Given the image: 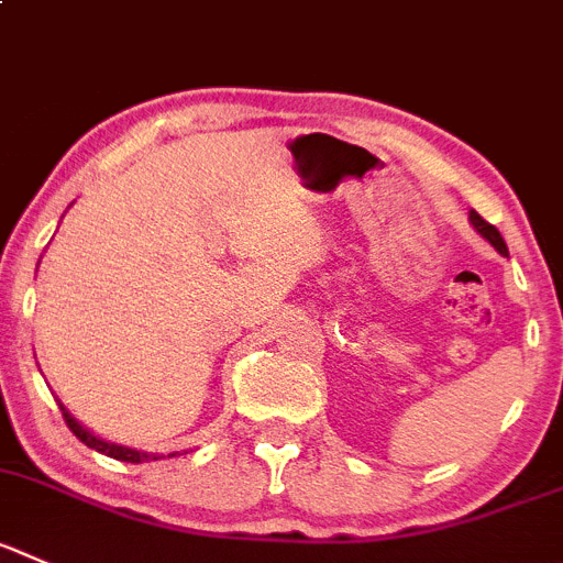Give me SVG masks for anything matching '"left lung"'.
Segmentation results:
<instances>
[{
    "label": "left lung",
    "instance_id": "1",
    "mask_svg": "<svg viewBox=\"0 0 563 563\" xmlns=\"http://www.w3.org/2000/svg\"><path fill=\"white\" fill-rule=\"evenodd\" d=\"M470 223H473V229L475 232L481 234V238L486 240V243L492 245V249L497 251V254H503V256H508V249H506V240H503V234L497 232L495 227H492V223H486L484 218L478 216V212L475 210H470Z\"/></svg>",
    "mask_w": 563,
    "mask_h": 563
}]
</instances>
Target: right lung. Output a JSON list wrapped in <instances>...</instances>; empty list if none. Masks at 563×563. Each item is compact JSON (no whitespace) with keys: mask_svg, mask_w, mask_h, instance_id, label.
Segmentation results:
<instances>
[{"mask_svg":"<svg viewBox=\"0 0 563 563\" xmlns=\"http://www.w3.org/2000/svg\"><path fill=\"white\" fill-rule=\"evenodd\" d=\"M60 411L63 417H66L68 428L74 431V437L79 439V442H85L88 448H93V451L104 453V456L110 459H118V462H132V464H141V462H157V453H146V451H135V448H126V445H115V442H107V439L96 437L93 431H88V428L82 426V422H77V417L71 415V411L66 409V406L60 404ZM168 456H176V453H168Z\"/></svg>","mask_w":563,"mask_h":563,"instance_id":"1","label":"right lung"}]
</instances>
